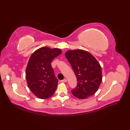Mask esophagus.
I'll return each instance as SVG.
<instances>
[{
    "mask_svg": "<svg viewBox=\"0 0 130 130\" xmlns=\"http://www.w3.org/2000/svg\"><path fill=\"white\" fill-rule=\"evenodd\" d=\"M60 82H62V83H65V82H67V79H64L62 80H61Z\"/></svg>",
    "mask_w": 130,
    "mask_h": 130,
    "instance_id": "esophagus-1",
    "label": "esophagus"
}]
</instances>
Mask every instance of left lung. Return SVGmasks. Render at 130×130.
<instances>
[{
	"mask_svg": "<svg viewBox=\"0 0 130 130\" xmlns=\"http://www.w3.org/2000/svg\"><path fill=\"white\" fill-rule=\"evenodd\" d=\"M65 56L78 80L71 93L79 99H86L94 94L102 80V68L98 61L89 52L80 49L69 50Z\"/></svg>",
	"mask_w": 130,
	"mask_h": 130,
	"instance_id": "obj_1",
	"label": "left lung"
}]
</instances>
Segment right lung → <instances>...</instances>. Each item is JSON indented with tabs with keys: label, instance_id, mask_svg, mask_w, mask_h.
<instances>
[{
	"label": "right lung",
	"instance_id": "add662e5",
	"mask_svg": "<svg viewBox=\"0 0 130 130\" xmlns=\"http://www.w3.org/2000/svg\"><path fill=\"white\" fill-rule=\"evenodd\" d=\"M61 52L59 48L42 47L36 50L30 57L26 67V77L30 90L37 98H48L56 90L58 80L51 63Z\"/></svg>",
	"mask_w": 130,
	"mask_h": 130
}]
</instances>
